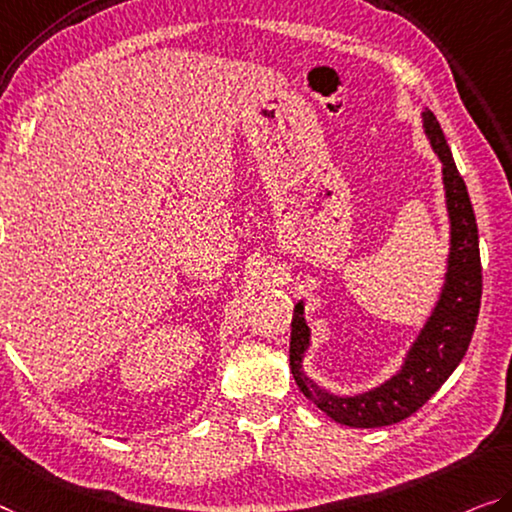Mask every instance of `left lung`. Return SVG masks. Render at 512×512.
<instances>
[{"label": "left lung", "instance_id": "1", "mask_svg": "<svg viewBox=\"0 0 512 512\" xmlns=\"http://www.w3.org/2000/svg\"><path fill=\"white\" fill-rule=\"evenodd\" d=\"M423 130L442 162L448 222H451V251H448L446 281L430 318L412 343L400 371L371 391L357 396H334L318 387L302 371L304 352L311 343L309 325L304 320V304H295L293 332H290V371L297 387L320 407L329 419L350 428H382L412 416L448 380L474 336L478 309H481L483 270L478 251V226L469 192L448 148L435 114L426 109Z\"/></svg>", "mask_w": 512, "mask_h": 512}]
</instances>
